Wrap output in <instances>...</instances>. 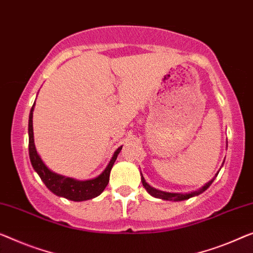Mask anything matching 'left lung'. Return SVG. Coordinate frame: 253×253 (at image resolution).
Listing matches in <instances>:
<instances>
[{"mask_svg": "<svg viewBox=\"0 0 253 253\" xmlns=\"http://www.w3.org/2000/svg\"><path fill=\"white\" fill-rule=\"evenodd\" d=\"M217 175H218V174H217ZM217 175H216V176H217ZM216 176H214V177H216ZM213 179H214V178H212V179L210 180V182L205 184V186H202L201 188H200V190L194 191V192H191V193H185V194H183V193H169V192H164V191L157 190V188L150 186L149 184L145 182L144 177H143L142 174H141L142 184H143V186H144L145 190L148 191V193L152 195V197H154V198L163 199V200H168V201H183V200H187V199H190V198H192V197H195V195L201 194L202 192H205V191L207 190V188H208V187L211 185V184H212Z\"/></svg>", "mask_w": 253, "mask_h": 253, "instance_id": "8db88e82", "label": "left lung"}]
</instances>
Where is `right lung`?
<instances>
[{
	"mask_svg": "<svg viewBox=\"0 0 253 253\" xmlns=\"http://www.w3.org/2000/svg\"><path fill=\"white\" fill-rule=\"evenodd\" d=\"M35 105V103H34ZM34 105L30 109L29 114V120H28V136H29V158L30 163H32L33 168L35 169V171L39 174L41 179L43 180L48 190L52 193H54L58 197H63L71 201H85V200H89L100 195L104 191V188L107 187L109 183V177H110V171L112 166H114L115 161L118 157V154L122 150L123 146L117 149V151L110 160V163L107 166V168L104 169L103 172L99 175L96 178L89 179V180H77L70 177H66L62 175L56 174L50 170L43 160L41 159V157L37 153L35 143H34V133H33V111H34Z\"/></svg>",
	"mask_w": 253,
	"mask_h": 253,
	"instance_id": "right-lung-1",
	"label": "right lung"
}]
</instances>
